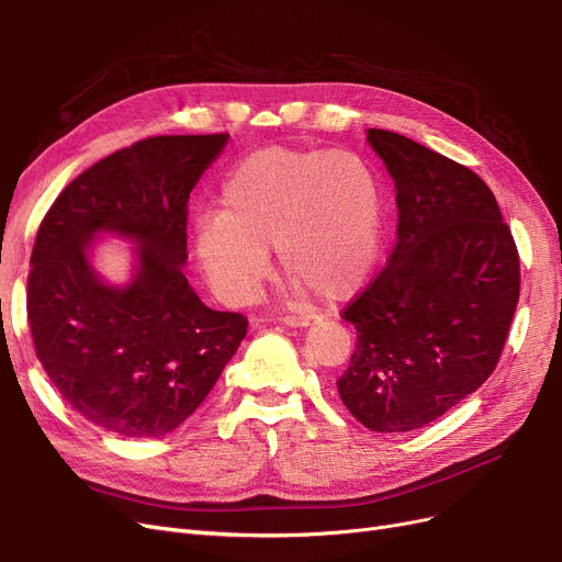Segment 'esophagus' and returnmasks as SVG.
<instances>
[{
    "label": "esophagus",
    "instance_id": "1",
    "mask_svg": "<svg viewBox=\"0 0 562 562\" xmlns=\"http://www.w3.org/2000/svg\"><path fill=\"white\" fill-rule=\"evenodd\" d=\"M318 321L316 314H302V316H283L281 323L288 327H308Z\"/></svg>",
    "mask_w": 562,
    "mask_h": 562
}]
</instances>
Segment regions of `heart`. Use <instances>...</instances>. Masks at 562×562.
Wrapping results in <instances>:
<instances>
[{"instance_id":"b5f03b06","label":"heart","mask_w":562,"mask_h":562,"mask_svg":"<svg viewBox=\"0 0 562 562\" xmlns=\"http://www.w3.org/2000/svg\"><path fill=\"white\" fill-rule=\"evenodd\" d=\"M223 214L195 223V256L214 293L244 306L269 272V246L285 277L321 297H344L372 272L381 244V183L351 150L250 153L223 183Z\"/></svg>"}]
</instances>
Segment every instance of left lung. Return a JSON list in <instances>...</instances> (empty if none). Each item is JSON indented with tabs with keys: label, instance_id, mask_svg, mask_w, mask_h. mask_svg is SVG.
<instances>
[{
	"label": "left lung",
	"instance_id": "8db88e82",
	"mask_svg": "<svg viewBox=\"0 0 562 562\" xmlns=\"http://www.w3.org/2000/svg\"><path fill=\"white\" fill-rule=\"evenodd\" d=\"M367 144L395 181L397 244L341 316L358 341L337 391L364 428L409 432L493 374L518 304V254L472 169L389 130L370 127Z\"/></svg>",
	"mask_w": 562,
	"mask_h": 562
}]
</instances>
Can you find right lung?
Here are the masks:
<instances>
[{"mask_svg": "<svg viewBox=\"0 0 562 562\" xmlns=\"http://www.w3.org/2000/svg\"><path fill=\"white\" fill-rule=\"evenodd\" d=\"M229 134H171L115 150L48 209L30 258L27 321L36 358L76 412L130 439L171 432L198 409L246 337L192 285L188 198ZM130 240L133 272H95V239Z\"/></svg>", "mask_w": 562, "mask_h": 562, "instance_id": "right-lung-1", "label": "right lung"}]
</instances>
